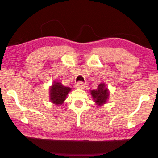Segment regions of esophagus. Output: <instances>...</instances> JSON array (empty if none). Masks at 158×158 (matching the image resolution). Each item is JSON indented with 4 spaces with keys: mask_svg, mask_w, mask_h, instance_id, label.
<instances>
[{
    "mask_svg": "<svg viewBox=\"0 0 158 158\" xmlns=\"http://www.w3.org/2000/svg\"><path fill=\"white\" fill-rule=\"evenodd\" d=\"M75 86H76L77 88H79V89H84V88H85V84H84L83 82L79 81L77 82Z\"/></svg>",
    "mask_w": 158,
    "mask_h": 158,
    "instance_id": "34e87169",
    "label": "esophagus"
}]
</instances>
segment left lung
Instances as JSON below:
<instances>
[{
  "label": "left lung",
  "instance_id": "obj_1",
  "mask_svg": "<svg viewBox=\"0 0 158 158\" xmlns=\"http://www.w3.org/2000/svg\"><path fill=\"white\" fill-rule=\"evenodd\" d=\"M91 96L95 102L98 105H102L106 102L108 97H109V91L106 88L105 84L101 83L98 86V88L96 90H93L90 91Z\"/></svg>",
  "mask_w": 158,
  "mask_h": 158
}]
</instances>
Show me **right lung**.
<instances>
[{
    "mask_svg": "<svg viewBox=\"0 0 158 158\" xmlns=\"http://www.w3.org/2000/svg\"><path fill=\"white\" fill-rule=\"evenodd\" d=\"M71 88L65 87L59 82H54L50 88V100L56 105L62 104Z\"/></svg>",
    "mask_w": 158,
    "mask_h": 158,
    "instance_id": "add662e5",
    "label": "right lung"
}]
</instances>
